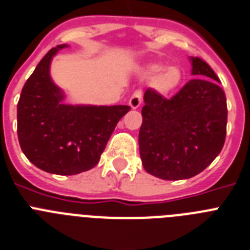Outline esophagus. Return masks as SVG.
<instances>
[{"instance_id": "1", "label": "esophagus", "mask_w": 250, "mask_h": 250, "mask_svg": "<svg viewBox=\"0 0 250 250\" xmlns=\"http://www.w3.org/2000/svg\"><path fill=\"white\" fill-rule=\"evenodd\" d=\"M142 90L141 89H137L133 91V94L131 95L129 98V105H131L132 109H137L138 106L141 105L142 103Z\"/></svg>"}]
</instances>
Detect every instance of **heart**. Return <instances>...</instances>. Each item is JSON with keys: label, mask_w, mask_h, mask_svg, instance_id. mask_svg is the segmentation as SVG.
<instances>
[{"label": "heart", "mask_w": 250, "mask_h": 250, "mask_svg": "<svg viewBox=\"0 0 250 250\" xmlns=\"http://www.w3.org/2000/svg\"><path fill=\"white\" fill-rule=\"evenodd\" d=\"M163 69H164L163 66L155 64V66L150 67L148 73L155 76V75H157ZM182 77H183L182 71L178 67H167L163 73L159 75V77L156 79V83H155V86L157 87V90H160L161 93H169V91L174 90L179 85L180 81H182Z\"/></svg>", "instance_id": "b5f03b06"}]
</instances>
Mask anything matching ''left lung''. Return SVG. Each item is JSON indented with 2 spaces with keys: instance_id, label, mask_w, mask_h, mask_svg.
Instances as JSON below:
<instances>
[{
  "instance_id": "1",
  "label": "left lung",
  "mask_w": 250,
  "mask_h": 250,
  "mask_svg": "<svg viewBox=\"0 0 250 250\" xmlns=\"http://www.w3.org/2000/svg\"><path fill=\"white\" fill-rule=\"evenodd\" d=\"M192 64L196 79L170 99L151 87L145 91L140 156L145 170L160 179L200 174L225 144L228 105L219 77L202 58H192Z\"/></svg>"
}]
</instances>
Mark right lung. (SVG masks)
Segmentation results:
<instances>
[{
  "label": "right lung",
  "instance_id": "1",
  "mask_svg": "<svg viewBox=\"0 0 250 250\" xmlns=\"http://www.w3.org/2000/svg\"><path fill=\"white\" fill-rule=\"evenodd\" d=\"M48 53L26 80L18 103V137L25 156L47 173L73 175L90 170L128 105L73 106L62 104L63 94L52 83Z\"/></svg>",
  "mask_w": 250,
  "mask_h": 250
}]
</instances>
